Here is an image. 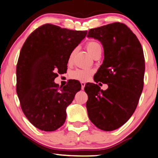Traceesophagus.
Here are the masks:
<instances>
[{
  "instance_id": "obj_1",
  "label": "esophagus",
  "mask_w": 158,
  "mask_h": 158,
  "mask_svg": "<svg viewBox=\"0 0 158 158\" xmlns=\"http://www.w3.org/2000/svg\"><path fill=\"white\" fill-rule=\"evenodd\" d=\"M81 88H82V89H83L85 86V82H81Z\"/></svg>"
}]
</instances>
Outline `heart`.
I'll return each instance as SVG.
<instances>
[{
  "label": "heart",
  "instance_id": "1",
  "mask_svg": "<svg viewBox=\"0 0 158 158\" xmlns=\"http://www.w3.org/2000/svg\"><path fill=\"white\" fill-rule=\"evenodd\" d=\"M87 50L89 52V53L93 57L97 55V54L102 52V46L99 43L96 41H89L86 45ZM76 49L71 52L69 57V62H71L73 59V56L76 52ZM93 73V71L91 69H76L73 71L71 73V77L74 79L78 80L81 81H86L89 78V77Z\"/></svg>",
  "mask_w": 158,
  "mask_h": 158
}]
</instances>
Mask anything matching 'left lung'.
<instances>
[{
  "label": "left lung",
  "mask_w": 158,
  "mask_h": 158,
  "mask_svg": "<svg viewBox=\"0 0 158 158\" xmlns=\"http://www.w3.org/2000/svg\"><path fill=\"white\" fill-rule=\"evenodd\" d=\"M87 37L102 44L104 59L94 80L108 86L103 90L97 84L85 85L87 113L97 127L113 131L131 118L138 105L143 87V51L136 35L123 23L92 28Z\"/></svg>",
  "instance_id": "obj_1"
}]
</instances>
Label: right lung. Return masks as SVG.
I'll use <instances>...</instances> for the list:
<instances>
[{
  "label": "right lung",
  "mask_w": 158,
  "mask_h": 158,
  "mask_svg": "<svg viewBox=\"0 0 158 158\" xmlns=\"http://www.w3.org/2000/svg\"><path fill=\"white\" fill-rule=\"evenodd\" d=\"M87 33L46 24L31 33L21 49L17 93L22 111L36 128L52 131L65 123L66 108L81 85L71 81L59 87L54 81L66 71L70 54Z\"/></svg>",
  "instance_id": "obj_1"
}]
</instances>
